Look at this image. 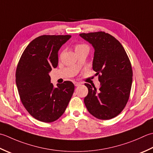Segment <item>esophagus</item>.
I'll list each match as a JSON object with an SVG mask.
<instances>
[{"label": "esophagus", "instance_id": "34e87169", "mask_svg": "<svg viewBox=\"0 0 153 153\" xmlns=\"http://www.w3.org/2000/svg\"><path fill=\"white\" fill-rule=\"evenodd\" d=\"M74 85L75 86H79L80 85V83L78 82H74Z\"/></svg>", "mask_w": 153, "mask_h": 153}]
</instances>
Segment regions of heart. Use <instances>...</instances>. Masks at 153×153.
<instances>
[{
	"label": "heart",
	"instance_id": "obj_1",
	"mask_svg": "<svg viewBox=\"0 0 153 153\" xmlns=\"http://www.w3.org/2000/svg\"><path fill=\"white\" fill-rule=\"evenodd\" d=\"M74 49L76 53L82 51H89L88 46L85 44H76L74 45Z\"/></svg>",
	"mask_w": 153,
	"mask_h": 153
}]
</instances>
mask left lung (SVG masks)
I'll return each mask as SVG.
<instances>
[{
    "label": "left lung",
    "mask_w": 153,
    "mask_h": 153,
    "mask_svg": "<svg viewBox=\"0 0 153 153\" xmlns=\"http://www.w3.org/2000/svg\"><path fill=\"white\" fill-rule=\"evenodd\" d=\"M94 48L92 68L98 75L100 88L85 83L88 93L84 99L90 114L99 120L119 115L128 101L133 71L129 59L120 42L104 32L79 34Z\"/></svg>",
    "instance_id": "obj_1"
}]
</instances>
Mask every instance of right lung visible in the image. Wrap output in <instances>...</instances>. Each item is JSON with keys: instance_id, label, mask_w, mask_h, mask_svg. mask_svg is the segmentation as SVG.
I'll use <instances>...</instances> for the list:
<instances>
[{"instance_id": "add662e5", "label": "right lung", "mask_w": 153, "mask_h": 153, "mask_svg": "<svg viewBox=\"0 0 153 153\" xmlns=\"http://www.w3.org/2000/svg\"><path fill=\"white\" fill-rule=\"evenodd\" d=\"M71 36L43 35L25 49L16 71V83L21 102L35 119L45 123L58 120L72 97L74 85L71 81L54 88L49 73L58 65V51Z\"/></svg>"}]
</instances>
